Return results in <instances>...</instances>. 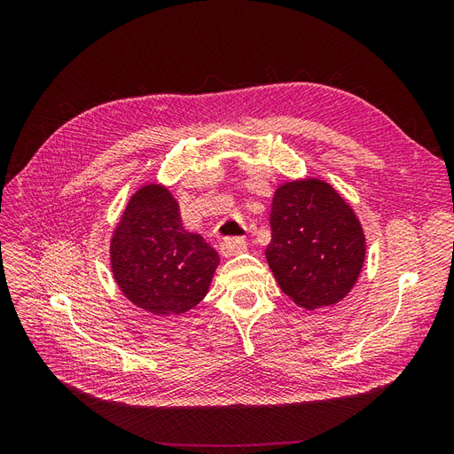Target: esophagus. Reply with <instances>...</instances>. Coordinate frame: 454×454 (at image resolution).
Returning a JSON list of instances; mask_svg holds the SVG:
<instances>
[{"instance_id":"1","label":"esophagus","mask_w":454,"mask_h":454,"mask_svg":"<svg viewBox=\"0 0 454 454\" xmlns=\"http://www.w3.org/2000/svg\"><path fill=\"white\" fill-rule=\"evenodd\" d=\"M244 250H246V240L239 239V237L223 239L222 244H219V252H222L223 257H232V255H237Z\"/></svg>"}]
</instances>
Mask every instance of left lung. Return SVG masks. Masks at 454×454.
Returning <instances> with one entry per match:
<instances>
[{"instance_id": "obj_1", "label": "left lung", "mask_w": 454, "mask_h": 454, "mask_svg": "<svg viewBox=\"0 0 454 454\" xmlns=\"http://www.w3.org/2000/svg\"><path fill=\"white\" fill-rule=\"evenodd\" d=\"M265 255L280 290L307 310L339 303L358 280L365 235L350 204L316 177L286 182L270 206Z\"/></svg>"}]
</instances>
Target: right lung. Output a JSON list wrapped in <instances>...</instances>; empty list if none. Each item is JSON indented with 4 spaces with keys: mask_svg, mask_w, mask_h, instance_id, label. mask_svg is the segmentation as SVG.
<instances>
[{
    "mask_svg": "<svg viewBox=\"0 0 454 454\" xmlns=\"http://www.w3.org/2000/svg\"><path fill=\"white\" fill-rule=\"evenodd\" d=\"M112 270L121 292L151 314H184L208 294L219 255L200 235L182 225L167 187L149 184L130 197L117 223Z\"/></svg>",
    "mask_w": 454,
    "mask_h": 454,
    "instance_id": "right-lung-1",
    "label": "right lung"
}]
</instances>
